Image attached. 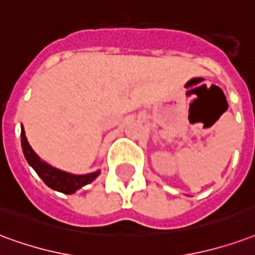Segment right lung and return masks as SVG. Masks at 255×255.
<instances>
[{
  "label": "right lung",
  "instance_id": "obj_1",
  "mask_svg": "<svg viewBox=\"0 0 255 255\" xmlns=\"http://www.w3.org/2000/svg\"><path fill=\"white\" fill-rule=\"evenodd\" d=\"M21 147L24 156L29 165L32 166V169L36 171L37 175L40 177L41 180L44 181V184L47 186H50L51 189L62 192L65 195H71L74 193L75 190H78L82 186L88 185L89 182L100 174V170L94 171V173H89V174H71V173H66L63 170H59L56 167H52L48 165L47 162L41 161L40 156L37 155L36 152L32 150V147L29 146V143L25 136V131L21 127Z\"/></svg>",
  "mask_w": 255,
  "mask_h": 255
}]
</instances>
